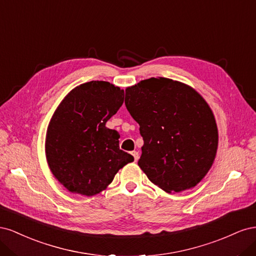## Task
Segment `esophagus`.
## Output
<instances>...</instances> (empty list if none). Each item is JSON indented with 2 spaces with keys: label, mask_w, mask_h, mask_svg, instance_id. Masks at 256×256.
Masks as SVG:
<instances>
[{
  "label": "esophagus",
  "mask_w": 256,
  "mask_h": 256,
  "mask_svg": "<svg viewBox=\"0 0 256 256\" xmlns=\"http://www.w3.org/2000/svg\"><path fill=\"white\" fill-rule=\"evenodd\" d=\"M131 154H132V156H134V160H136V161H138V157H140V156H138V152H136V150L131 152Z\"/></svg>",
  "instance_id": "esophagus-1"
}]
</instances>
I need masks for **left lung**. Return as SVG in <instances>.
I'll use <instances>...</instances> for the list:
<instances>
[{"label": "left lung", "instance_id": "obj_1", "mask_svg": "<svg viewBox=\"0 0 256 256\" xmlns=\"http://www.w3.org/2000/svg\"><path fill=\"white\" fill-rule=\"evenodd\" d=\"M125 104L140 125L142 154L138 164L168 193L196 186L212 168L218 128L205 99L189 85L150 78L126 88Z\"/></svg>", "mask_w": 256, "mask_h": 256}]
</instances>
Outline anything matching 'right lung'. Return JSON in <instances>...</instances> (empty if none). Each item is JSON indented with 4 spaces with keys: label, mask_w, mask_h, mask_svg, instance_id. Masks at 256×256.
I'll use <instances>...</instances> for the list:
<instances>
[{
    "label": "right lung",
    "mask_w": 256,
    "mask_h": 256,
    "mask_svg": "<svg viewBox=\"0 0 256 256\" xmlns=\"http://www.w3.org/2000/svg\"><path fill=\"white\" fill-rule=\"evenodd\" d=\"M124 102V90L106 81L83 83L54 112L46 136V157L54 177L72 193L92 196L109 186L134 159L120 150V134L106 122Z\"/></svg>",
    "instance_id": "add662e5"
}]
</instances>
